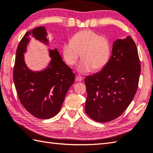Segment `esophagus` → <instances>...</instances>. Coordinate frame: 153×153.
<instances>
[{
	"instance_id": "1",
	"label": "esophagus",
	"mask_w": 153,
	"mask_h": 153,
	"mask_svg": "<svg viewBox=\"0 0 153 153\" xmlns=\"http://www.w3.org/2000/svg\"><path fill=\"white\" fill-rule=\"evenodd\" d=\"M76 81H82V77L80 76H76Z\"/></svg>"
}]
</instances>
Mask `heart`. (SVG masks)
I'll return each instance as SVG.
<instances>
[{
    "mask_svg": "<svg viewBox=\"0 0 153 153\" xmlns=\"http://www.w3.org/2000/svg\"><path fill=\"white\" fill-rule=\"evenodd\" d=\"M111 47L108 39L92 30L77 32L71 42L62 46L63 59L70 66L76 64L80 54L82 59L76 67L80 73H88L94 68L101 70L110 59Z\"/></svg>",
    "mask_w": 153,
    "mask_h": 153,
    "instance_id": "obj_1",
    "label": "heart"
}]
</instances>
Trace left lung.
I'll list each match as a JSON object with an SVG mask.
<instances>
[{
    "label": "left lung",
    "mask_w": 153,
    "mask_h": 153,
    "mask_svg": "<svg viewBox=\"0 0 153 153\" xmlns=\"http://www.w3.org/2000/svg\"><path fill=\"white\" fill-rule=\"evenodd\" d=\"M140 74L139 54L131 36L116 40L107 65L85 78L86 113L99 123L120 117L134 99Z\"/></svg>",
    "instance_id": "8db88e82"
}]
</instances>
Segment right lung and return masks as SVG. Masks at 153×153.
Here are the masks:
<instances>
[{"instance_id":"1","label":"right lung","mask_w":153,"mask_h":153,"mask_svg":"<svg viewBox=\"0 0 153 153\" xmlns=\"http://www.w3.org/2000/svg\"><path fill=\"white\" fill-rule=\"evenodd\" d=\"M31 38L47 47L50 45L45 27H36L25 34L16 50L14 82L20 101L26 110L38 119H48L60 110L75 76L56 48L48 47L51 60L45 68L41 71L28 68L25 54Z\"/></svg>"}]
</instances>
